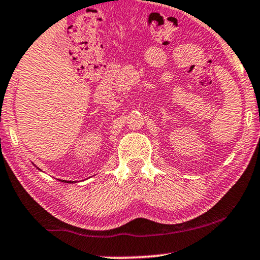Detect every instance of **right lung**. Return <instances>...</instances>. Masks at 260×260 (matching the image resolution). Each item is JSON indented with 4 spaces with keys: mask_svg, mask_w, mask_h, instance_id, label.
<instances>
[{
    "mask_svg": "<svg viewBox=\"0 0 260 260\" xmlns=\"http://www.w3.org/2000/svg\"><path fill=\"white\" fill-rule=\"evenodd\" d=\"M61 182H67V183H72L71 181H66V180H61Z\"/></svg>",
    "mask_w": 260,
    "mask_h": 260,
    "instance_id": "obj_1",
    "label": "right lung"
}]
</instances>
